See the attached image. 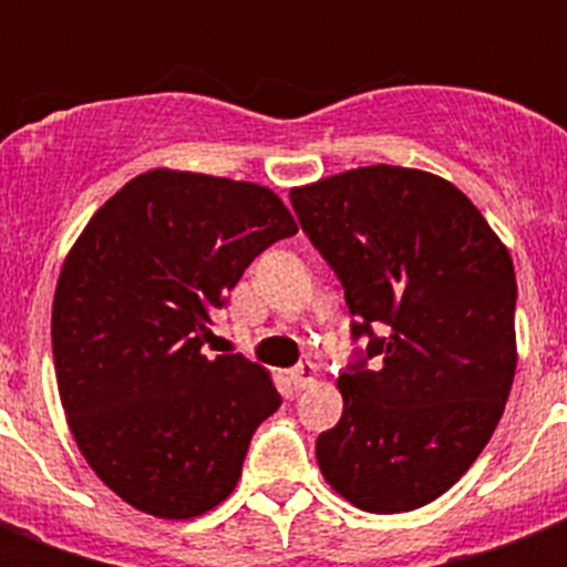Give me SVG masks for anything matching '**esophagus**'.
Returning a JSON list of instances; mask_svg holds the SVG:
<instances>
[{"instance_id": "1", "label": "esophagus", "mask_w": 567, "mask_h": 567, "mask_svg": "<svg viewBox=\"0 0 567 567\" xmlns=\"http://www.w3.org/2000/svg\"><path fill=\"white\" fill-rule=\"evenodd\" d=\"M291 382L297 391H302V388H311L315 382H318V364H311V362H300L297 368H291Z\"/></svg>"}]
</instances>
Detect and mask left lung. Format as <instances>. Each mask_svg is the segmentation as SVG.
I'll use <instances>...</instances> for the list:
<instances>
[{"instance_id": "left-lung-1", "label": "left lung", "mask_w": 567, "mask_h": 567, "mask_svg": "<svg viewBox=\"0 0 567 567\" xmlns=\"http://www.w3.org/2000/svg\"><path fill=\"white\" fill-rule=\"evenodd\" d=\"M291 205L377 359L338 379L344 414L320 432V474L373 515L421 509L474 465L509 400V249L453 182L414 167L336 173L291 188Z\"/></svg>"}]
</instances>
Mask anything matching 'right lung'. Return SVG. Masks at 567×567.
<instances>
[{
	"mask_svg": "<svg viewBox=\"0 0 567 567\" xmlns=\"http://www.w3.org/2000/svg\"><path fill=\"white\" fill-rule=\"evenodd\" d=\"M297 231L265 185L155 167L100 205L66 252L52 355L66 426L93 474L137 512L188 520L240 480L279 409L270 373L203 355L249 261Z\"/></svg>",
	"mask_w": 567,
	"mask_h": 567,
	"instance_id": "add662e5",
	"label": "right lung"
}]
</instances>
